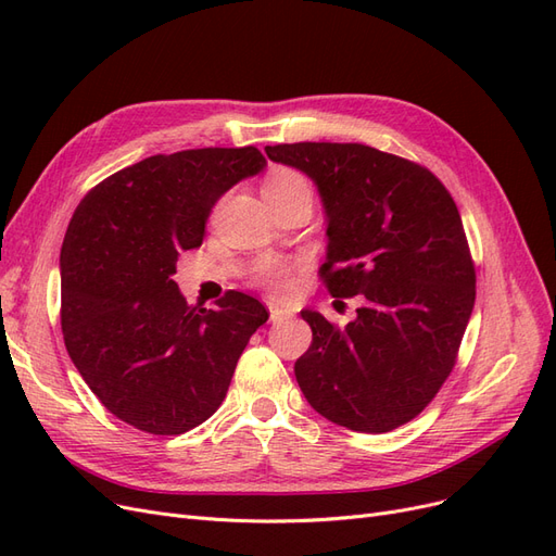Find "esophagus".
Segmentation results:
<instances>
[{
  "label": "esophagus",
  "instance_id": "1",
  "mask_svg": "<svg viewBox=\"0 0 556 556\" xmlns=\"http://www.w3.org/2000/svg\"><path fill=\"white\" fill-rule=\"evenodd\" d=\"M268 315H271V323H282V319L290 317V311L280 308L276 304H268Z\"/></svg>",
  "mask_w": 556,
  "mask_h": 556
}]
</instances>
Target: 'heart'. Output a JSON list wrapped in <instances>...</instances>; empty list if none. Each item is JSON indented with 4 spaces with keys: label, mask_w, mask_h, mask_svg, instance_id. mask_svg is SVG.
Returning <instances> with one entry per match:
<instances>
[{
    "label": "heart",
    "mask_w": 556,
    "mask_h": 556,
    "mask_svg": "<svg viewBox=\"0 0 556 556\" xmlns=\"http://www.w3.org/2000/svg\"><path fill=\"white\" fill-rule=\"evenodd\" d=\"M304 188H308L306 178L292 169H278L264 180V192H290V190H304ZM257 280L266 290L280 294L288 290V268L274 262H264L257 268Z\"/></svg>",
    "instance_id": "1"
}]
</instances>
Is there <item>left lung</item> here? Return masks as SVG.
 <instances>
[{
    "mask_svg": "<svg viewBox=\"0 0 556 556\" xmlns=\"http://www.w3.org/2000/svg\"><path fill=\"white\" fill-rule=\"evenodd\" d=\"M325 206L331 296H364L343 329L301 311L313 343L294 364L311 406L329 422L384 433L410 422L457 362L476 304V268L457 204L425 166L362 143L266 146Z\"/></svg>",
    "mask_w": 556,
    "mask_h": 556,
    "instance_id": "left-lung-1",
    "label": "left lung"
}]
</instances>
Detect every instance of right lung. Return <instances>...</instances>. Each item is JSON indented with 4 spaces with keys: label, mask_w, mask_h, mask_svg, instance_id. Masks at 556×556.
Returning a JSON list of instances; mask_svg holds the SVG:
<instances>
[{
    "label": "right lung",
    "mask_w": 556,
    "mask_h": 556,
    "mask_svg": "<svg viewBox=\"0 0 556 556\" xmlns=\"http://www.w3.org/2000/svg\"><path fill=\"white\" fill-rule=\"evenodd\" d=\"M266 166L255 146L153 155L78 204L60 252L62 333L83 380L129 427L178 435L220 408L233 368L268 313L229 290L190 306L176 262L204 241L229 188Z\"/></svg>",
    "instance_id": "add662e5"
}]
</instances>
